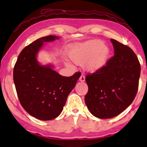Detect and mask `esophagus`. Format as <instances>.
I'll return each mask as SVG.
<instances>
[{
  "instance_id": "esophagus-1",
  "label": "esophagus",
  "mask_w": 147,
  "mask_h": 147,
  "mask_svg": "<svg viewBox=\"0 0 147 147\" xmlns=\"http://www.w3.org/2000/svg\"><path fill=\"white\" fill-rule=\"evenodd\" d=\"M79 81L81 82H84L85 81V76H83V75H81V77L79 78Z\"/></svg>"
}]
</instances>
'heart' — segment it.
<instances>
[{
    "instance_id": "1",
    "label": "heart",
    "mask_w": 147,
    "mask_h": 147,
    "mask_svg": "<svg viewBox=\"0 0 147 147\" xmlns=\"http://www.w3.org/2000/svg\"><path fill=\"white\" fill-rule=\"evenodd\" d=\"M109 55L108 47L100 40H91L71 46L68 56L73 63L82 65L86 70L93 72L106 65ZM68 65V63H67Z\"/></svg>"
}]
</instances>
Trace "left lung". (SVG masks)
<instances>
[{
	"mask_svg": "<svg viewBox=\"0 0 147 147\" xmlns=\"http://www.w3.org/2000/svg\"><path fill=\"white\" fill-rule=\"evenodd\" d=\"M111 41L114 56L106 66L86 77V105L91 114L102 119L115 117L131 104L140 77V63L134 51L117 40Z\"/></svg>",
	"mask_w": 147,
	"mask_h": 147,
	"instance_id": "left-lung-1",
	"label": "left lung"
}]
</instances>
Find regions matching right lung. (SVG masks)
<instances>
[{"mask_svg": "<svg viewBox=\"0 0 147 147\" xmlns=\"http://www.w3.org/2000/svg\"><path fill=\"white\" fill-rule=\"evenodd\" d=\"M56 39L59 37L50 35L33 41L22 50L14 66V83L22 106L41 120H53L61 114L81 75L62 76L52 65L39 64L36 56L43 43Z\"/></svg>", "mask_w": 147, "mask_h": 147, "instance_id": "obj_1", "label": "right lung"}]
</instances>
